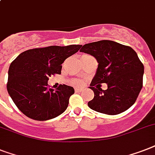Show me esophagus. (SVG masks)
Returning <instances> with one entry per match:
<instances>
[{
	"label": "esophagus",
	"instance_id": "1",
	"mask_svg": "<svg viewBox=\"0 0 155 155\" xmlns=\"http://www.w3.org/2000/svg\"><path fill=\"white\" fill-rule=\"evenodd\" d=\"M75 92H81L82 91V89H80V88H75Z\"/></svg>",
	"mask_w": 155,
	"mask_h": 155
}]
</instances>
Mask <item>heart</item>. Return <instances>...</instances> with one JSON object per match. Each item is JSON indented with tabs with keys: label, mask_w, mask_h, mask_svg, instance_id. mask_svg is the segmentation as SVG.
<instances>
[{
	"label": "heart",
	"mask_w": 155,
	"mask_h": 155,
	"mask_svg": "<svg viewBox=\"0 0 155 155\" xmlns=\"http://www.w3.org/2000/svg\"><path fill=\"white\" fill-rule=\"evenodd\" d=\"M73 84L74 85H76V86H80L81 84H83V82L81 80H76L75 81H73Z\"/></svg>",
	"instance_id": "obj_1"
}]
</instances>
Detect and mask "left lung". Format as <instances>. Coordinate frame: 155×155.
Listing matches in <instances>:
<instances>
[{
    "instance_id": "left-lung-1",
    "label": "left lung",
    "mask_w": 155,
    "mask_h": 155,
    "mask_svg": "<svg viewBox=\"0 0 155 155\" xmlns=\"http://www.w3.org/2000/svg\"><path fill=\"white\" fill-rule=\"evenodd\" d=\"M80 51L90 54L98 62L90 88L95 96L89 107L97 112L118 114L135 103L143 87L144 66L134 49L112 41H100L81 45ZM108 84L102 90L99 83Z\"/></svg>"
}]
</instances>
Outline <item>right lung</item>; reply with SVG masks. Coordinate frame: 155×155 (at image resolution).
I'll return each instance as SVG.
<instances>
[{
  "label": "right lung",
  "instance_id": "add662e5",
  "mask_svg": "<svg viewBox=\"0 0 155 155\" xmlns=\"http://www.w3.org/2000/svg\"><path fill=\"white\" fill-rule=\"evenodd\" d=\"M81 45L49 46L29 49L15 59L8 69L7 90L21 112L30 119L45 121L62 114L75 93L72 87L61 84L49 88L51 75L61 73L67 58L80 50Z\"/></svg>",
  "mask_w": 155,
  "mask_h": 155
}]
</instances>
